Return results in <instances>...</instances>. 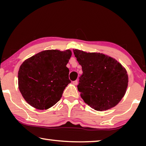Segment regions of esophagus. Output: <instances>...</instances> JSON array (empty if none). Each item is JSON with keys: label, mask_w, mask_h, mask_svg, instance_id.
Instances as JSON below:
<instances>
[{"label": "esophagus", "mask_w": 146, "mask_h": 146, "mask_svg": "<svg viewBox=\"0 0 146 146\" xmlns=\"http://www.w3.org/2000/svg\"><path fill=\"white\" fill-rule=\"evenodd\" d=\"M73 84L74 85H77V84H78V80H76L73 81Z\"/></svg>", "instance_id": "34e87169"}]
</instances>
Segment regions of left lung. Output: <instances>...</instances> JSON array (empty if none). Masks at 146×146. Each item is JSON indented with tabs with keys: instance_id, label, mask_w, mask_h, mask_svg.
Masks as SVG:
<instances>
[{
	"instance_id": "obj_1",
	"label": "left lung",
	"mask_w": 146,
	"mask_h": 146,
	"mask_svg": "<svg viewBox=\"0 0 146 146\" xmlns=\"http://www.w3.org/2000/svg\"><path fill=\"white\" fill-rule=\"evenodd\" d=\"M83 73L77 88L85 103L97 111L115 107L124 96L128 84L125 69L115 59L100 53L73 49Z\"/></svg>"
}]
</instances>
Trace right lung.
I'll return each mask as SVG.
<instances>
[{
	"instance_id": "add662e5",
	"label": "right lung",
	"mask_w": 146,
	"mask_h": 146,
	"mask_svg": "<svg viewBox=\"0 0 146 146\" xmlns=\"http://www.w3.org/2000/svg\"><path fill=\"white\" fill-rule=\"evenodd\" d=\"M71 55L70 49L45 50L21 64L18 73L19 88L29 105L44 110L60 100L64 89L71 82L66 65Z\"/></svg>"
}]
</instances>
